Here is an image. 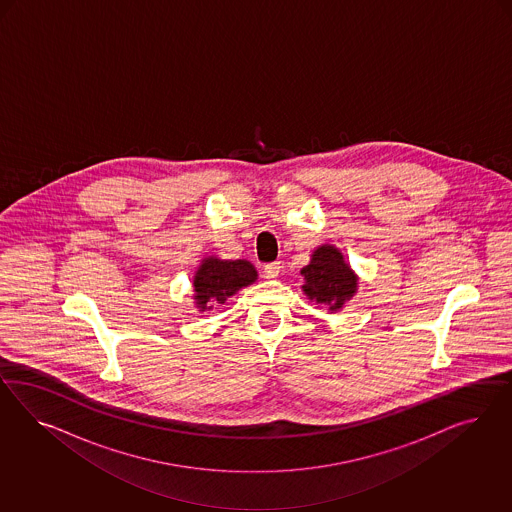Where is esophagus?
Wrapping results in <instances>:
<instances>
[{"label":"esophagus","instance_id":"34e87169","mask_svg":"<svg viewBox=\"0 0 512 512\" xmlns=\"http://www.w3.org/2000/svg\"><path fill=\"white\" fill-rule=\"evenodd\" d=\"M281 268H283V266H281L279 261H276V263L266 264V266H264V278H278L279 274H281Z\"/></svg>","mask_w":512,"mask_h":512}]
</instances>
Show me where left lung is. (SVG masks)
Listing matches in <instances>:
<instances>
[{
	"label": "left lung",
	"instance_id": "1",
	"mask_svg": "<svg viewBox=\"0 0 512 512\" xmlns=\"http://www.w3.org/2000/svg\"><path fill=\"white\" fill-rule=\"evenodd\" d=\"M304 276L302 291L317 304H325L330 311L343 308L357 293V274L345 263L338 248L325 244L315 249L308 266L300 270Z\"/></svg>",
	"mask_w": 512,
	"mask_h": 512
}]
</instances>
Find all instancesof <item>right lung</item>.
<instances>
[{"mask_svg":"<svg viewBox=\"0 0 512 512\" xmlns=\"http://www.w3.org/2000/svg\"><path fill=\"white\" fill-rule=\"evenodd\" d=\"M255 279L257 270L249 261L206 257L193 276L195 306L199 311H210L216 304H225L227 298L236 295L242 287L251 285Z\"/></svg>","mask_w":512,"mask_h":512,"instance_id":"obj_1","label":"right lung"}]
</instances>
